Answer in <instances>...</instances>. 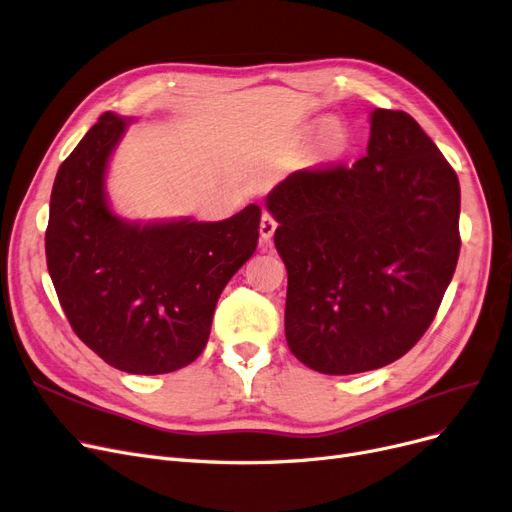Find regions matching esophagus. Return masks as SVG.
Returning <instances> with one entry per match:
<instances>
[{
	"mask_svg": "<svg viewBox=\"0 0 512 512\" xmlns=\"http://www.w3.org/2000/svg\"><path fill=\"white\" fill-rule=\"evenodd\" d=\"M276 228H278V221L274 219V215L268 213V211H263L261 213V221H259V234H261V238L263 240H270L274 236Z\"/></svg>",
	"mask_w": 512,
	"mask_h": 512,
	"instance_id": "esophagus-1",
	"label": "esophagus"
}]
</instances>
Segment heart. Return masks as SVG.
I'll return each instance as SVG.
<instances>
[{
  "label": "heart",
  "instance_id": "obj_1",
  "mask_svg": "<svg viewBox=\"0 0 512 512\" xmlns=\"http://www.w3.org/2000/svg\"><path fill=\"white\" fill-rule=\"evenodd\" d=\"M322 146L328 154H341L347 146V131L341 123H328L322 131Z\"/></svg>",
  "mask_w": 512,
  "mask_h": 512
}]
</instances>
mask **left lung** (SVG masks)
I'll return each instance as SVG.
<instances>
[{"mask_svg":"<svg viewBox=\"0 0 512 512\" xmlns=\"http://www.w3.org/2000/svg\"><path fill=\"white\" fill-rule=\"evenodd\" d=\"M265 205L278 221L284 332L299 362L355 374L420 341L458 263L460 184L408 113L376 108L366 157L295 171Z\"/></svg>","mask_w":512,"mask_h":512,"instance_id":"8db88e82","label":"left lung"}]
</instances>
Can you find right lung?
Listing matches in <instances>:
<instances>
[{
    "label": "right lung",
    "mask_w": 512,
    "mask_h": 512,
    "mask_svg": "<svg viewBox=\"0 0 512 512\" xmlns=\"http://www.w3.org/2000/svg\"><path fill=\"white\" fill-rule=\"evenodd\" d=\"M127 121L104 113L60 165L46 259L75 335L117 370L165 374L205 349L228 280L255 253L261 209L224 221L127 224L108 209L104 175Z\"/></svg>",
    "instance_id": "right-lung-1"
}]
</instances>
